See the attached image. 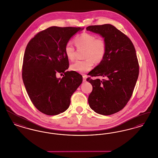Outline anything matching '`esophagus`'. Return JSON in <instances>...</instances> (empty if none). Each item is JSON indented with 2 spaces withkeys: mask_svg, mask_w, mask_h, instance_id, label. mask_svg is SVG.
<instances>
[{
  "mask_svg": "<svg viewBox=\"0 0 158 158\" xmlns=\"http://www.w3.org/2000/svg\"><path fill=\"white\" fill-rule=\"evenodd\" d=\"M86 76H83V82H85V81H86Z\"/></svg>",
  "mask_w": 158,
  "mask_h": 158,
  "instance_id": "esophagus-1",
  "label": "esophagus"
}]
</instances>
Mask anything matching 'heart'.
Returning <instances> with one entry per match:
<instances>
[{
  "instance_id": "b5f03b06",
  "label": "heart",
  "mask_w": 158,
  "mask_h": 158,
  "mask_svg": "<svg viewBox=\"0 0 158 158\" xmlns=\"http://www.w3.org/2000/svg\"><path fill=\"white\" fill-rule=\"evenodd\" d=\"M77 48H85L84 60H77L70 65V69L80 73L89 72L92 68L94 61L100 63L105 57L107 43L104 38H97L93 34L83 32L75 38ZM75 47L69 41L64 47V54L69 60L75 58Z\"/></svg>"
}]
</instances>
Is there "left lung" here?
Wrapping results in <instances>:
<instances>
[{
  "instance_id": "obj_1",
  "label": "left lung",
  "mask_w": 158,
  "mask_h": 158,
  "mask_svg": "<svg viewBox=\"0 0 158 158\" xmlns=\"http://www.w3.org/2000/svg\"><path fill=\"white\" fill-rule=\"evenodd\" d=\"M86 30L99 34L107 43L105 57L89 73L106 79L87 78L93 87L89 105L98 114L111 115L124 108L132 96L139 73L135 48L126 35L111 24L90 25Z\"/></svg>"
}]
</instances>
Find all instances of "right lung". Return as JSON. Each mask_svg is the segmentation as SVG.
Segmentation results:
<instances>
[{
  "mask_svg": "<svg viewBox=\"0 0 158 158\" xmlns=\"http://www.w3.org/2000/svg\"><path fill=\"white\" fill-rule=\"evenodd\" d=\"M81 27H51L37 33L27 45L23 59L22 77L31 102L40 112L55 115L65 111L70 98L82 82V76L65 72L69 60L64 47ZM56 73H63L61 79Z\"/></svg>",
  "mask_w": 158,
  "mask_h": 158,
  "instance_id": "add662e5",
  "label": "right lung"
}]
</instances>
